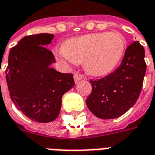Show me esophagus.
I'll use <instances>...</instances> for the list:
<instances>
[{"label":"esophagus","instance_id":"1","mask_svg":"<svg viewBox=\"0 0 155 155\" xmlns=\"http://www.w3.org/2000/svg\"><path fill=\"white\" fill-rule=\"evenodd\" d=\"M83 79V75L81 74V73H79V72H75L74 74V80L75 82H78L79 81H81Z\"/></svg>","mask_w":155,"mask_h":155}]
</instances>
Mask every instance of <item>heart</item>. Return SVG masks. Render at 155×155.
Listing matches in <instances>:
<instances>
[{"instance_id":"heart-1","label":"heart","mask_w":155,"mask_h":155,"mask_svg":"<svg viewBox=\"0 0 155 155\" xmlns=\"http://www.w3.org/2000/svg\"><path fill=\"white\" fill-rule=\"evenodd\" d=\"M126 41L119 32H99L65 41L58 56L69 63L83 62L84 71L103 76L116 67L123 56Z\"/></svg>"}]
</instances>
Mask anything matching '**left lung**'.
<instances>
[{
    "instance_id": "left-lung-1",
    "label": "left lung",
    "mask_w": 155,
    "mask_h": 155,
    "mask_svg": "<svg viewBox=\"0 0 155 155\" xmlns=\"http://www.w3.org/2000/svg\"><path fill=\"white\" fill-rule=\"evenodd\" d=\"M145 71L144 49L134 41L127 47L121 64L113 73L91 80L92 91L86 100L89 110L103 120L126 113L140 96Z\"/></svg>"
}]
</instances>
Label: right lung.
Listing matches in <instances>:
<instances>
[{"instance_id": "add662e5", "label": "right lung", "mask_w": 155, "mask_h": 155, "mask_svg": "<svg viewBox=\"0 0 155 155\" xmlns=\"http://www.w3.org/2000/svg\"><path fill=\"white\" fill-rule=\"evenodd\" d=\"M53 34L25 36L10 51L5 79L10 96L25 116L39 123L54 121L60 114L64 93L74 86L72 74L56 71L46 46Z\"/></svg>"}]
</instances>
